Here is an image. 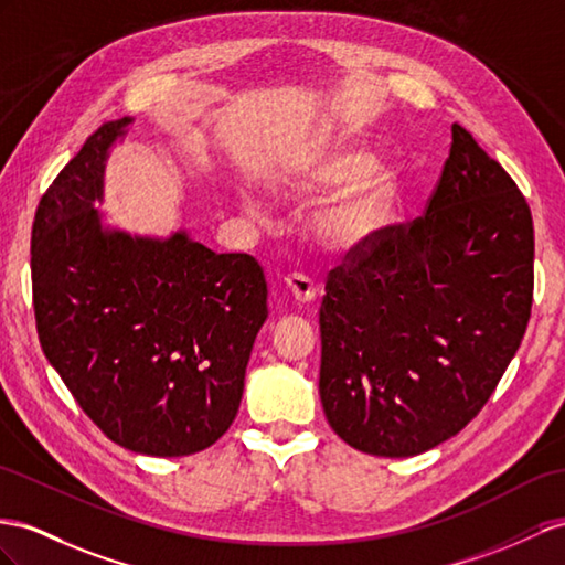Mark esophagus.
I'll list each match as a JSON object with an SVG mask.
<instances>
[{"label": "esophagus", "instance_id": "obj_1", "mask_svg": "<svg viewBox=\"0 0 565 565\" xmlns=\"http://www.w3.org/2000/svg\"><path fill=\"white\" fill-rule=\"evenodd\" d=\"M284 284H286V291L291 294V298L298 302V306H306V302L315 298V284L310 277H306V274H288Z\"/></svg>", "mask_w": 565, "mask_h": 565}]
</instances>
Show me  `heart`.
<instances>
[{
	"instance_id": "heart-1",
	"label": "heart",
	"mask_w": 565,
	"mask_h": 565,
	"mask_svg": "<svg viewBox=\"0 0 565 565\" xmlns=\"http://www.w3.org/2000/svg\"><path fill=\"white\" fill-rule=\"evenodd\" d=\"M286 191L317 195L344 185L312 216V231L331 250L365 248L392 222L398 202V173L377 164V154L360 142H331L298 157L284 171ZM241 205L253 202L241 195Z\"/></svg>"
}]
</instances>
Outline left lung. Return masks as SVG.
Segmentation results:
<instances>
[{"label":"left lung","instance_id":"8db88e82","mask_svg":"<svg viewBox=\"0 0 565 565\" xmlns=\"http://www.w3.org/2000/svg\"><path fill=\"white\" fill-rule=\"evenodd\" d=\"M427 214L388 226L329 274L320 398L363 454L408 458L456 437L513 360L532 308L534 231L523 193L466 128Z\"/></svg>","mask_w":565,"mask_h":565}]
</instances>
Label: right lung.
Listing matches in <instances>:
<instances>
[{"label": "right lung", "instance_id": "1", "mask_svg": "<svg viewBox=\"0 0 565 565\" xmlns=\"http://www.w3.org/2000/svg\"><path fill=\"white\" fill-rule=\"evenodd\" d=\"M136 119L107 121L42 195L31 271L38 337L78 406L128 451L173 458L234 423L267 320V281L245 253L216 255L185 228L109 226V152Z\"/></svg>", "mask_w": 565, "mask_h": 565}]
</instances>
